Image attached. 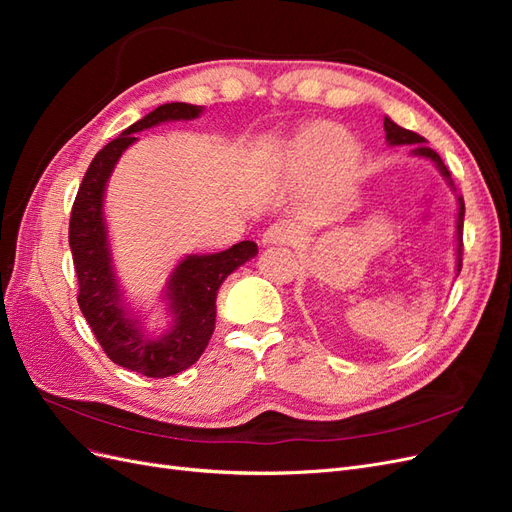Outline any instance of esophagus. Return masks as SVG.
Returning <instances> with one entry per match:
<instances>
[{"label":"esophagus","mask_w":512,"mask_h":512,"mask_svg":"<svg viewBox=\"0 0 512 512\" xmlns=\"http://www.w3.org/2000/svg\"><path fill=\"white\" fill-rule=\"evenodd\" d=\"M294 239V232L284 224H273L262 232V245H284Z\"/></svg>","instance_id":"esophagus-1"}]
</instances>
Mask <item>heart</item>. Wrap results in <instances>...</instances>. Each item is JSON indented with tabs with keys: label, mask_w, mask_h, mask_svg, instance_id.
Here are the masks:
<instances>
[{
	"label": "heart",
	"mask_w": 512,
	"mask_h": 512,
	"mask_svg": "<svg viewBox=\"0 0 512 512\" xmlns=\"http://www.w3.org/2000/svg\"><path fill=\"white\" fill-rule=\"evenodd\" d=\"M354 151L356 145L346 130L333 123H314L284 145L280 168L292 181H320V198L327 203L350 188Z\"/></svg>",
	"instance_id": "obj_1"
}]
</instances>
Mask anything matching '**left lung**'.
I'll return each instance as SVG.
<instances>
[{"label": "left lung", "instance_id": "left-lung-1", "mask_svg": "<svg viewBox=\"0 0 512 512\" xmlns=\"http://www.w3.org/2000/svg\"><path fill=\"white\" fill-rule=\"evenodd\" d=\"M384 132H386V145L397 147V145H414L410 156L414 158H421V160H429L433 166L440 170V175L444 177V181L448 183V188L455 192V183L451 179V173H448V168L444 166L442 158L438 156L436 151L427 147V141L423 136H418L416 132H410L406 128L397 126V123L391 117H384ZM457 230H455V239H457V247H455V273L459 275L461 271V250H463V213H466V207H463V198H457Z\"/></svg>", "mask_w": 512, "mask_h": 512}]
</instances>
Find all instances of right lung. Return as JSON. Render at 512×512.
<instances>
[{
	"instance_id": "add662e5",
	"label": "right lung",
	"mask_w": 512,
	"mask_h": 512,
	"mask_svg": "<svg viewBox=\"0 0 512 512\" xmlns=\"http://www.w3.org/2000/svg\"><path fill=\"white\" fill-rule=\"evenodd\" d=\"M205 106L170 102L158 106L91 160L70 215V250L79 277V307L113 363L147 378H166L192 367L215 329V299L226 277L258 254L254 241H241L215 254H188L170 271L162 290L168 327L149 331L121 288L104 215L108 179L138 138L136 132L168 121H192Z\"/></svg>"
}]
</instances>
